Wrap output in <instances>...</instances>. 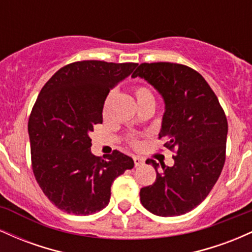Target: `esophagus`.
Instances as JSON below:
<instances>
[{"label": "esophagus", "mask_w": 252, "mask_h": 252, "mask_svg": "<svg viewBox=\"0 0 252 252\" xmlns=\"http://www.w3.org/2000/svg\"><path fill=\"white\" fill-rule=\"evenodd\" d=\"M134 163L136 167H138V166H142V164L144 163V161L141 158H138V156H134Z\"/></svg>", "instance_id": "1"}]
</instances>
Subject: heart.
Segmentation results:
<instances>
[{
    "instance_id": "b5f03b06",
    "label": "heart",
    "mask_w": 252,
    "mask_h": 252,
    "mask_svg": "<svg viewBox=\"0 0 252 252\" xmlns=\"http://www.w3.org/2000/svg\"><path fill=\"white\" fill-rule=\"evenodd\" d=\"M134 92H135V97H136V100H137L138 105L147 102H155L154 94H153V92L150 91L147 86H143V85L136 86ZM131 142L135 143V140H132Z\"/></svg>"
}]
</instances>
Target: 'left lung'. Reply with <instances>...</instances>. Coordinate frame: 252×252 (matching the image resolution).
<instances>
[{
    "label": "left lung",
    "instance_id": "obj_1",
    "mask_svg": "<svg viewBox=\"0 0 252 252\" xmlns=\"http://www.w3.org/2000/svg\"><path fill=\"white\" fill-rule=\"evenodd\" d=\"M132 78L141 77L164 100L158 138L175 153L172 167L150 160L156 180L140 192L153 215L181 216L209 195L225 163L227 120L216 94L200 73L174 63H143Z\"/></svg>",
    "mask_w": 252,
    "mask_h": 252
}]
</instances>
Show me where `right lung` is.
I'll return each instance as SVG.
<instances>
[{
    "instance_id": "obj_1",
    "label": "right lung",
    "mask_w": 252,
    "mask_h": 252,
    "mask_svg": "<svg viewBox=\"0 0 252 252\" xmlns=\"http://www.w3.org/2000/svg\"><path fill=\"white\" fill-rule=\"evenodd\" d=\"M135 63L84 60L63 66L43 85L28 120L32 168L40 189L58 209L77 216L103 210L111 185L134 167L114 150L104 158L91 153L96 124L110 90L130 76Z\"/></svg>"
}]
</instances>
